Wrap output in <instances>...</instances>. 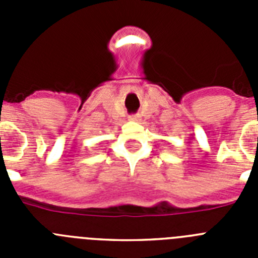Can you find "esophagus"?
I'll return each mask as SVG.
<instances>
[{"instance_id":"34e87169","label":"esophagus","mask_w":258,"mask_h":258,"mask_svg":"<svg viewBox=\"0 0 258 258\" xmlns=\"http://www.w3.org/2000/svg\"><path fill=\"white\" fill-rule=\"evenodd\" d=\"M132 120V121H140L141 120V116L140 115H133V116H131V117H129Z\"/></svg>"}]
</instances>
